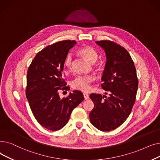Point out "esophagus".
Wrapping results in <instances>:
<instances>
[{"label": "esophagus", "instance_id": "esophagus-1", "mask_svg": "<svg viewBox=\"0 0 160 160\" xmlns=\"http://www.w3.org/2000/svg\"><path fill=\"white\" fill-rule=\"evenodd\" d=\"M83 96H84V98H85V100H88L89 99V96H88V94H86V93H84L83 94Z\"/></svg>", "mask_w": 160, "mask_h": 160}]
</instances>
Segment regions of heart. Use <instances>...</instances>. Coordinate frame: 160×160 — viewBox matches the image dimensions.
<instances>
[{"label":"heart","mask_w":160,"mask_h":160,"mask_svg":"<svg viewBox=\"0 0 160 160\" xmlns=\"http://www.w3.org/2000/svg\"><path fill=\"white\" fill-rule=\"evenodd\" d=\"M79 54L85 58L87 61L91 64H94L98 60V56L94 48L90 46H85L81 48L79 51ZM72 64V56L69 54L66 57L65 60V66L68 70H70ZM94 81L92 76H78L72 81V87L73 88L82 91V92H88L90 90V84Z\"/></svg>","instance_id":"heart-1"}]
</instances>
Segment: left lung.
I'll use <instances>...</instances> for the list:
<instances>
[{
  "label": "left lung",
  "mask_w": 160,
  "mask_h": 160,
  "mask_svg": "<svg viewBox=\"0 0 160 160\" xmlns=\"http://www.w3.org/2000/svg\"><path fill=\"white\" fill-rule=\"evenodd\" d=\"M96 43L106 55L102 87L108 91L109 97L91 94L90 98L94 107L89 117L91 124L99 130L109 132L122 124L131 113L138 79L133 60L126 49L108 40Z\"/></svg>",
  "instance_id": "left-lung-1"
}]
</instances>
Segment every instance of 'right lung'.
<instances>
[{
	"mask_svg": "<svg viewBox=\"0 0 160 160\" xmlns=\"http://www.w3.org/2000/svg\"><path fill=\"white\" fill-rule=\"evenodd\" d=\"M76 43L64 40L49 45L37 53L28 69L26 96L30 108L38 123L51 131L62 129L84 100L79 90L62 99L58 93L59 90L70 89L62 73L68 51Z\"/></svg>",
	"mask_w": 160,
	"mask_h": 160,
	"instance_id": "obj_1",
	"label": "right lung"
}]
</instances>
